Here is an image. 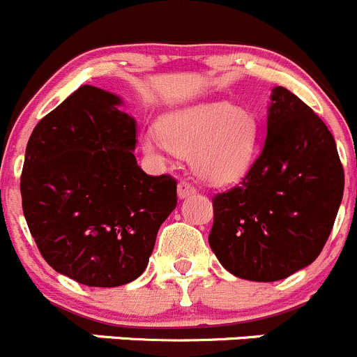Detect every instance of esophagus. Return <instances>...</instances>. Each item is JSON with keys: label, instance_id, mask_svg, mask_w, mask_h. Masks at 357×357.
Instances as JSON below:
<instances>
[{"label": "esophagus", "instance_id": "obj_1", "mask_svg": "<svg viewBox=\"0 0 357 357\" xmlns=\"http://www.w3.org/2000/svg\"><path fill=\"white\" fill-rule=\"evenodd\" d=\"M177 190H178V197H180V199H185V197L192 196V194L196 192V189H194L192 183L185 182V180H182V182H178Z\"/></svg>", "mask_w": 357, "mask_h": 357}]
</instances>
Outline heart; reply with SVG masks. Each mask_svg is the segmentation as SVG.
I'll return each instance as SVG.
<instances>
[{
	"mask_svg": "<svg viewBox=\"0 0 357 357\" xmlns=\"http://www.w3.org/2000/svg\"><path fill=\"white\" fill-rule=\"evenodd\" d=\"M144 151L161 156L172 149L189 154L194 175L211 185H227L248 172L257 149V123L229 102H206L165 116L160 133H146Z\"/></svg>",
	"mask_w": 357,
	"mask_h": 357,
	"instance_id": "obj_1",
	"label": "heart"
}]
</instances>
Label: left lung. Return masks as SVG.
<instances>
[{
  "mask_svg": "<svg viewBox=\"0 0 357 357\" xmlns=\"http://www.w3.org/2000/svg\"><path fill=\"white\" fill-rule=\"evenodd\" d=\"M342 196L333 135L297 95L276 86L259 158L238 187L213 197L208 243L241 280H284L317 259Z\"/></svg>",
  "mask_w": 357,
  "mask_h": 357,
  "instance_id": "1",
  "label": "left lung"
}]
</instances>
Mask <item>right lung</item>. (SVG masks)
Returning a JSON list of instances; mask_svg holds the SVG:
<instances>
[{
	"mask_svg": "<svg viewBox=\"0 0 357 357\" xmlns=\"http://www.w3.org/2000/svg\"><path fill=\"white\" fill-rule=\"evenodd\" d=\"M116 93L83 84L31 133L20 192L29 231L55 271L86 287L132 283L177 206V182L137 165L135 119Z\"/></svg>",
	"mask_w": 357,
	"mask_h": 357,
	"instance_id": "right-lung-1",
	"label": "right lung"
}]
</instances>
